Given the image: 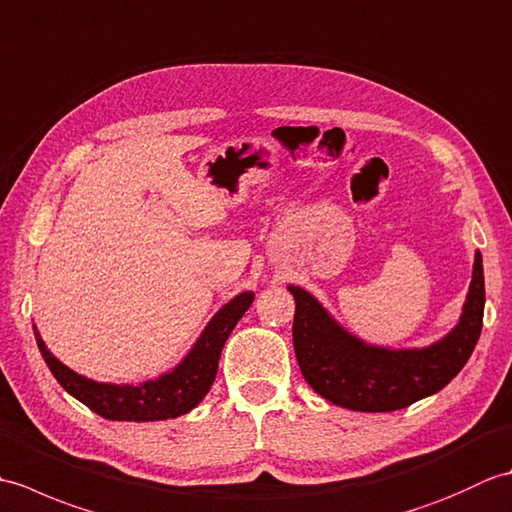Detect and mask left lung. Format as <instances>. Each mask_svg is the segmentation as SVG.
<instances>
[{
    "label": "left lung",
    "mask_w": 512,
    "mask_h": 512,
    "mask_svg": "<svg viewBox=\"0 0 512 512\" xmlns=\"http://www.w3.org/2000/svg\"><path fill=\"white\" fill-rule=\"evenodd\" d=\"M295 297L292 343L303 378L325 400L352 411H396L436 394L458 376L480 339L484 321V268L475 255L473 281L460 323L424 350L391 352L343 332L317 299L288 286Z\"/></svg>",
    "instance_id": "obj_1"
}]
</instances>
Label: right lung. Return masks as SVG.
<instances>
[{
  "instance_id": "obj_1",
  "label": "right lung",
  "mask_w": 512,
  "mask_h": 512,
  "mask_svg": "<svg viewBox=\"0 0 512 512\" xmlns=\"http://www.w3.org/2000/svg\"><path fill=\"white\" fill-rule=\"evenodd\" d=\"M255 295L242 292L233 301L215 314L211 323L206 325L200 341L195 343L191 354L173 369L171 374L160 376L158 380L132 387V385H105L79 376L54 358L41 339H37L43 361L48 363L52 376L57 383L81 400L85 407L107 420H132V422H154L178 418L182 413L191 411L198 402L209 394V389L217 374L222 347L233 332L237 321L244 317Z\"/></svg>"
}]
</instances>
